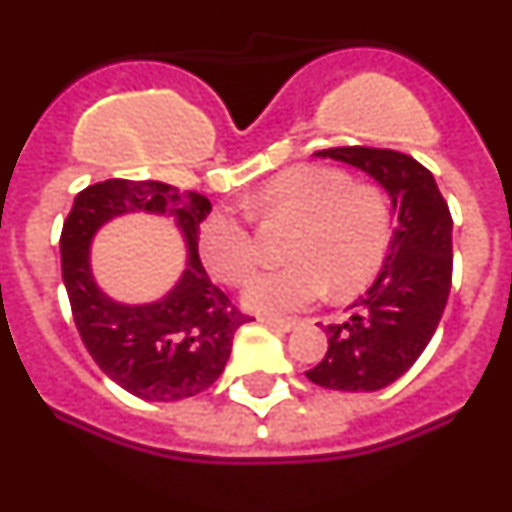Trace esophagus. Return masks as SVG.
<instances>
[{
    "label": "esophagus",
    "mask_w": 512,
    "mask_h": 512,
    "mask_svg": "<svg viewBox=\"0 0 512 512\" xmlns=\"http://www.w3.org/2000/svg\"><path fill=\"white\" fill-rule=\"evenodd\" d=\"M261 323H266V325H271V328L284 330V333H287V330L295 328L297 320H292V318H274V315H261Z\"/></svg>",
    "instance_id": "obj_1"
}]
</instances>
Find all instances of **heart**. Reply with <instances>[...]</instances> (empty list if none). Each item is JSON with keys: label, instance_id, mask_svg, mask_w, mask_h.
Wrapping results in <instances>:
<instances>
[{"label": "heart", "instance_id": "b5f03b06", "mask_svg": "<svg viewBox=\"0 0 512 512\" xmlns=\"http://www.w3.org/2000/svg\"><path fill=\"white\" fill-rule=\"evenodd\" d=\"M264 223H295L282 269L253 277L243 302L259 312H292L328 292L351 295L382 269L392 243V207L377 184L354 182L346 171L302 164L271 176L246 200ZM200 253L217 282L238 287L259 266V246L243 215L217 210L200 230Z\"/></svg>", "mask_w": 512, "mask_h": 512}]
</instances>
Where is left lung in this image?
Returning a JSON list of instances; mask_svg holds the SVG:
<instances>
[{"mask_svg":"<svg viewBox=\"0 0 512 512\" xmlns=\"http://www.w3.org/2000/svg\"><path fill=\"white\" fill-rule=\"evenodd\" d=\"M359 166L392 197L397 228L377 282L351 305L346 323L325 328L328 351L307 379L325 390L374 392L408 372L441 323L451 292V212L436 179L392 148L318 151Z\"/></svg>","mask_w":512,"mask_h":512,"instance_id":"1","label":"left lung"}]
</instances>
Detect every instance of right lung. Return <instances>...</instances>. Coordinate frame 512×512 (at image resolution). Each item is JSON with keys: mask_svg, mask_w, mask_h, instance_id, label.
<instances>
[{"mask_svg": "<svg viewBox=\"0 0 512 512\" xmlns=\"http://www.w3.org/2000/svg\"><path fill=\"white\" fill-rule=\"evenodd\" d=\"M135 209L169 214L190 248L183 282L164 301L140 308L104 298L88 269V241L98 225ZM210 210V200L189 189L107 179L81 189L63 220V284L81 341L99 369L140 400L171 402L205 392L223 374L235 330L253 320L212 284L200 261V225Z\"/></svg>", "mask_w": 512, "mask_h": 512, "instance_id": "right-lung-1", "label": "right lung"}]
</instances>
